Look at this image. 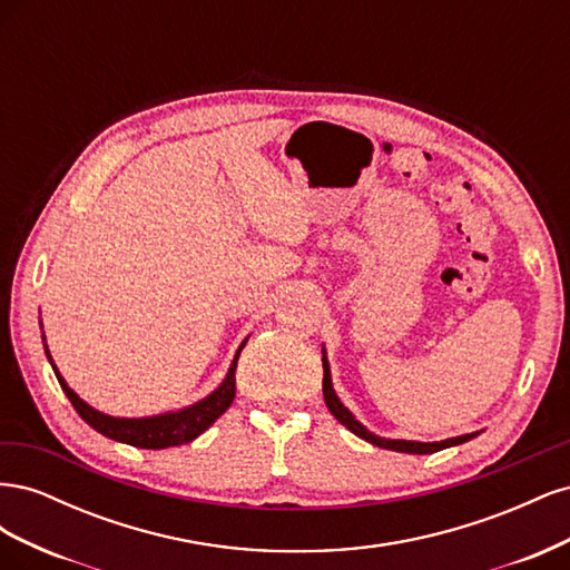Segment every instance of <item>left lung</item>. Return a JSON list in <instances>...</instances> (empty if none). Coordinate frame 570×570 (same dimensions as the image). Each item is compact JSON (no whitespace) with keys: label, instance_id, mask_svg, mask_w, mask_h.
<instances>
[{"label":"left lung","instance_id":"left-lung-1","mask_svg":"<svg viewBox=\"0 0 570 570\" xmlns=\"http://www.w3.org/2000/svg\"><path fill=\"white\" fill-rule=\"evenodd\" d=\"M323 400H325L327 409H331L333 416H335L344 428H350L354 435H358L361 440H366V442H371V444H375V446H383V450H392V452H404V454H433V452L446 450V446L469 442V440H473V438L478 435V433H471V435L450 438V440H442V442H409V440H385V438H377V435L368 433V430L352 416L350 409L337 400V394H335L333 383H331V366H327L325 354H323Z\"/></svg>","mask_w":570,"mask_h":570}]
</instances>
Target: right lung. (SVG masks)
Returning a JSON list of instances; mask_svg holds the SVG:
<instances>
[{
	"label": "right lung",
	"instance_id": "add662e5",
	"mask_svg": "<svg viewBox=\"0 0 570 570\" xmlns=\"http://www.w3.org/2000/svg\"><path fill=\"white\" fill-rule=\"evenodd\" d=\"M245 344H247V340L239 344V350L233 358L226 381L220 383V387L216 392H212L209 396H206V400H202L193 406H187L183 411L164 413V416H151V419H114V416H107V413H99L90 404H85L80 396L66 385V381L59 375L57 366L51 364L49 352H47V356H49L51 368H55V373H57V381H59L61 390L66 392L68 400H71L73 409L80 413V419L85 423L97 430V433H101L109 440H116V442L142 446V450H166V446H178V444H185V442H193L218 416H223V413L228 411V406L235 400L237 358H239V352H243Z\"/></svg>",
	"mask_w": 570,
	"mask_h": 570
}]
</instances>
